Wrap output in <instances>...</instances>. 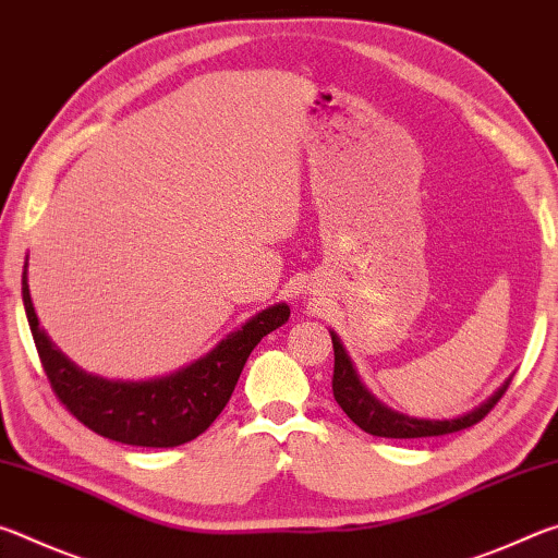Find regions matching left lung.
Instances as JSON below:
<instances>
[{
  "instance_id": "1",
  "label": "left lung",
  "mask_w": 558,
  "mask_h": 558,
  "mask_svg": "<svg viewBox=\"0 0 558 558\" xmlns=\"http://www.w3.org/2000/svg\"><path fill=\"white\" fill-rule=\"evenodd\" d=\"M335 347V376H332V391L335 401L342 405V411L352 418L359 428L372 433L379 438H428V436H446V433H456L462 428L475 426L493 411V405L502 399L512 376L499 386V389L489 396L475 409L456 415V418H415V415L393 411L391 405L381 403L376 396L366 389L364 381L359 379V372L352 362V356L347 354L342 339L337 332L329 329Z\"/></svg>"
}]
</instances>
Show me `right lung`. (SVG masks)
<instances>
[{"label": "right lung", "mask_w": 558, "mask_h": 558, "mask_svg": "<svg viewBox=\"0 0 558 558\" xmlns=\"http://www.w3.org/2000/svg\"><path fill=\"white\" fill-rule=\"evenodd\" d=\"M26 268L29 258L22 272V300L53 393L83 426L125 446L174 448L202 436L229 403L253 349L290 317V307L278 302L245 319L209 354L182 369L145 381L106 379L83 372L44 332L32 302Z\"/></svg>", "instance_id": "1"}]
</instances>
